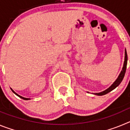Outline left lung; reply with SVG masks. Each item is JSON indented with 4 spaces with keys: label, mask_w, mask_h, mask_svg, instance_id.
<instances>
[{
    "label": "left lung",
    "mask_w": 130,
    "mask_h": 130,
    "mask_svg": "<svg viewBox=\"0 0 130 130\" xmlns=\"http://www.w3.org/2000/svg\"><path fill=\"white\" fill-rule=\"evenodd\" d=\"M125 57H124V64L123 67L122 69L121 72H120V74L119 75L117 79H116L115 82L110 86L108 88H107L106 90H105L104 91H102L101 92L98 93H94V94L97 95V96H103V95H105L107 93L110 92L111 91H112V90H114L116 87H117L120 84V83L122 82V81L123 80V78L124 77L125 73H126V66H127V61H128V55H127V52H126V49H125Z\"/></svg>",
    "instance_id": "8db88e82"
}]
</instances>
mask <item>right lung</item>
Wrapping results in <instances>:
<instances>
[{
    "instance_id": "1",
    "label": "right lung",
    "mask_w": 130,
    "mask_h": 130,
    "mask_svg": "<svg viewBox=\"0 0 130 130\" xmlns=\"http://www.w3.org/2000/svg\"><path fill=\"white\" fill-rule=\"evenodd\" d=\"M11 91H12V92H13V93H14L15 94V95H17V96H19V97L20 98H22V99L25 100H30V98H24V97H22V96H20V95H19V94H17V93H16L14 91V90H12V88H11Z\"/></svg>"
}]
</instances>
